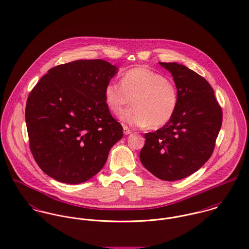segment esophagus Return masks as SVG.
Listing matches in <instances>:
<instances>
[{
	"label": "esophagus",
	"instance_id": "esophagus-1",
	"mask_svg": "<svg viewBox=\"0 0 249 249\" xmlns=\"http://www.w3.org/2000/svg\"><path fill=\"white\" fill-rule=\"evenodd\" d=\"M130 133H131V130L126 125H124V135H128Z\"/></svg>",
	"mask_w": 249,
	"mask_h": 249
}]
</instances>
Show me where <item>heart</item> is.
Returning a JSON list of instances; mask_svg holds the SVG:
<instances>
[{"label": "heart", "instance_id": "b5f03b06", "mask_svg": "<svg viewBox=\"0 0 249 249\" xmlns=\"http://www.w3.org/2000/svg\"><path fill=\"white\" fill-rule=\"evenodd\" d=\"M105 100L114 114L132 100L134 106L120 115L123 123L132 126L158 129L173 118L179 106L175 84L163 75L146 68L126 71L122 83L109 82L105 88Z\"/></svg>", "mask_w": 249, "mask_h": 249}]
</instances>
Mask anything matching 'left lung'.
Returning a JSON list of instances; mask_svg holds the SVG:
<instances>
[{"label":"left lung","mask_w":249,"mask_h":249,"mask_svg":"<svg viewBox=\"0 0 249 249\" xmlns=\"http://www.w3.org/2000/svg\"><path fill=\"white\" fill-rule=\"evenodd\" d=\"M173 77L179 106L164 126L144 135L142 165L163 181L181 180L211 157L223 121L222 108L208 82L177 63H159Z\"/></svg>","instance_id":"obj_1"}]
</instances>
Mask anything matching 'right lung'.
<instances>
[{"instance_id": "obj_1", "label": "right lung", "mask_w": 249, "mask_h": 249, "mask_svg": "<svg viewBox=\"0 0 249 249\" xmlns=\"http://www.w3.org/2000/svg\"><path fill=\"white\" fill-rule=\"evenodd\" d=\"M117 72L104 60H78L49 69L30 92L25 107L30 150L49 177L77 184L104 167L123 138L105 100V88Z\"/></svg>"}]
</instances>
